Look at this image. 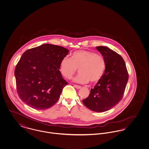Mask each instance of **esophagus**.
Listing matches in <instances>:
<instances>
[{"label":"esophagus","instance_id":"esophagus-1","mask_svg":"<svg viewBox=\"0 0 149 149\" xmlns=\"http://www.w3.org/2000/svg\"><path fill=\"white\" fill-rule=\"evenodd\" d=\"M74 87H75V88H76L77 89H79V88H81V86H79V85H74Z\"/></svg>","mask_w":149,"mask_h":149}]
</instances>
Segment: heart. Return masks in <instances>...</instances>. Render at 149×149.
Here are the masks:
<instances>
[{"label":"heart","mask_w":149,"mask_h":149,"mask_svg":"<svg viewBox=\"0 0 149 149\" xmlns=\"http://www.w3.org/2000/svg\"><path fill=\"white\" fill-rule=\"evenodd\" d=\"M107 68L105 58L96 52L88 50L74 52L71 58L65 56L60 64V71L64 77L70 78L79 68V73L74 81L81 84L99 82Z\"/></svg>","instance_id":"b5f03b06"}]
</instances>
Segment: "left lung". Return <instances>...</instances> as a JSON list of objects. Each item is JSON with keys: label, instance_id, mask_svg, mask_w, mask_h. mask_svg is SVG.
<instances>
[{"label": "left lung", "instance_id": "1", "mask_svg": "<svg viewBox=\"0 0 149 149\" xmlns=\"http://www.w3.org/2000/svg\"><path fill=\"white\" fill-rule=\"evenodd\" d=\"M105 59L107 68L102 79L97 82L90 94L83 100L87 108L96 112H104L111 109L123 96L128 79V73L122 57L105 47H96Z\"/></svg>", "mask_w": 149, "mask_h": 149}]
</instances>
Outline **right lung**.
Segmentation results:
<instances>
[{
	"label": "right lung",
	"mask_w": 149,
	"mask_h": 149,
	"mask_svg": "<svg viewBox=\"0 0 149 149\" xmlns=\"http://www.w3.org/2000/svg\"><path fill=\"white\" fill-rule=\"evenodd\" d=\"M70 51L50 44L26 50L16 65L17 91L22 101L36 110H45L58 100L68 82L59 71Z\"/></svg>",
	"instance_id": "add662e5"
}]
</instances>
